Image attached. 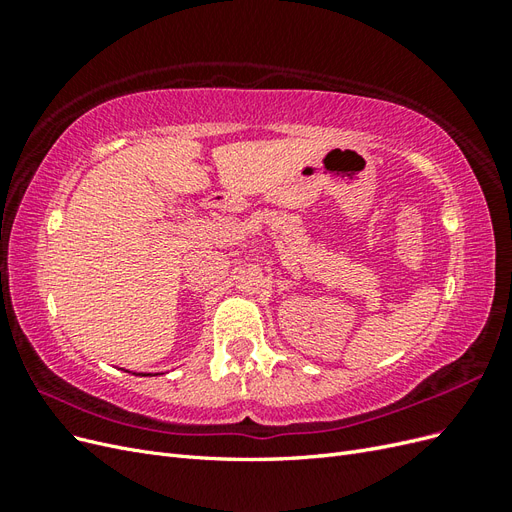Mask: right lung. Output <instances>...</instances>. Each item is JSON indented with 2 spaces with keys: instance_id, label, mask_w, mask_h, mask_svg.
I'll use <instances>...</instances> for the list:
<instances>
[{
  "instance_id": "right-lung-1",
  "label": "right lung",
  "mask_w": 512,
  "mask_h": 512,
  "mask_svg": "<svg viewBox=\"0 0 512 512\" xmlns=\"http://www.w3.org/2000/svg\"><path fill=\"white\" fill-rule=\"evenodd\" d=\"M138 376H151V374H138Z\"/></svg>"
}]
</instances>
